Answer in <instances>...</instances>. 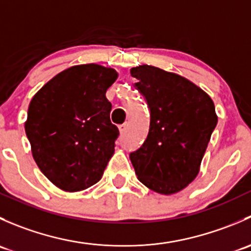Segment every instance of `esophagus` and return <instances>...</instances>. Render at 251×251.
<instances>
[{"instance_id": "esophagus-1", "label": "esophagus", "mask_w": 251, "mask_h": 251, "mask_svg": "<svg viewBox=\"0 0 251 251\" xmlns=\"http://www.w3.org/2000/svg\"><path fill=\"white\" fill-rule=\"evenodd\" d=\"M126 128H127V124H123V125L119 126V131H120V133H125Z\"/></svg>"}]
</instances>
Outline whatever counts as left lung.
Returning a JSON list of instances; mask_svg holds the SVG:
<instances>
[{"label":"left lung","mask_w":251,"mask_h":251,"mask_svg":"<svg viewBox=\"0 0 251 251\" xmlns=\"http://www.w3.org/2000/svg\"><path fill=\"white\" fill-rule=\"evenodd\" d=\"M146 100L149 131L130 160L138 179L160 194L188 186L199 173L217 116L211 98L187 78L151 65L131 69Z\"/></svg>","instance_id":"1"}]
</instances>
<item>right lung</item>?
Returning <instances> with one entry per match:
<instances>
[{
	"label": "right lung",
	"instance_id": "add662e5",
	"mask_svg": "<svg viewBox=\"0 0 251 251\" xmlns=\"http://www.w3.org/2000/svg\"><path fill=\"white\" fill-rule=\"evenodd\" d=\"M118 77L111 68L75 65L55 75L31 100L25 132L42 174L60 189L97 183L114 154L119 128L105 92Z\"/></svg>",
	"mask_w": 251,
	"mask_h": 251
}]
</instances>
